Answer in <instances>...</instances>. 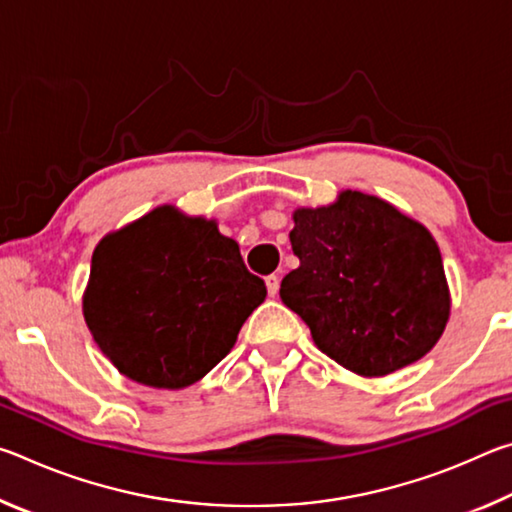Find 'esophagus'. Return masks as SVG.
<instances>
[{
	"label": "esophagus",
	"mask_w": 512,
	"mask_h": 512,
	"mask_svg": "<svg viewBox=\"0 0 512 512\" xmlns=\"http://www.w3.org/2000/svg\"><path fill=\"white\" fill-rule=\"evenodd\" d=\"M266 289H268V296L275 298L277 291H280V277H277V275H268V277H266Z\"/></svg>",
	"instance_id": "obj_1"
}]
</instances>
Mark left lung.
Returning a JSON list of instances; mask_svg holds the SVG:
<instances>
[{"instance_id":"obj_1","label":"left lung","mask_w":512,"mask_h":512,"mask_svg":"<svg viewBox=\"0 0 512 512\" xmlns=\"http://www.w3.org/2000/svg\"><path fill=\"white\" fill-rule=\"evenodd\" d=\"M289 239L300 266L280 298L339 366L391 375L443 336L452 298L436 239L384 198L345 189L329 205L298 207Z\"/></svg>"}]
</instances>
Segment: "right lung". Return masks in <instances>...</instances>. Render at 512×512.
Here are the masks:
<instances>
[{
    "mask_svg": "<svg viewBox=\"0 0 512 512\" xmlns=\"http://www.w3.org/2000/svg\"><path fill=\"white\" fill-rule=\"evenodd\" d=\"M264 298V280L214 219L160 205L94 248L83 316L121 375L178 391L232 350Z\"/></svg>",
    "mask_w": 512,
    "mask_h": 512,
    "instance_id": "1",
    "label": "right lung"
}]
</instances>
